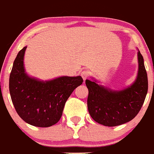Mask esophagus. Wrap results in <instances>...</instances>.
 Listing matches in <instances>:
<instances>
[{"mask_svg": "<svg viewBox=\"0 0 154 154\" xmlns=\"http://www.w3.org/2000/svg\"><path fill=\"white\" fill-rule=\"evenodd\" d=\"M81 76L82 79H83L84 80H85L87 78H88V76H89V72L86 70H83L82 72H81Z\"/></svg>", "mask_w": 154, "mask_h": 154, "instance_id": "esophagus-1", "label": "esophagus"}]
</instances>
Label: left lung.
Returning a JSON list of instances; mask_svg holds the SVG:
<instances>
[{
  "instance_id": "left-lung-1",
  "label": "left lung",
  "mask_w": 154,
  "mask_h": 154,
  "mask_svg": "<svg viewBox=\"0 0 154 154\" xmlns=\"http://www.w3.org/2000/svg\"><path fill=\"white\" fill-rule=\"evenodd\" d=\"M139 71L131 86L119 91L107 89L96 81L85 80L88 89V110L94 121L105 126L120 125L134 119L141 109L148 93V75L143 57L138 52Z\"/></svg>"
}]
</instances>
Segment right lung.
I'll use <instances>...</instances> for the list:
<instances>
[{"label":"right lung","mask_w":154,"mask_h":154,"mask_svg":"<svg viewBox=\"0 0 154 154\" xmlns=\"http://www.w3.org/2000/svg\"><path fill=\"white\" fill-rule=\"evenodd\" d=\"M26 46L18 52L9 76V92L13 105L23 120L36 127L56 124L62 116L68 98L83 80L78 77H61L42 82L25 73L23 56Z\"/></svg>","instance_id":"right-lung-1"}]
</instances>
